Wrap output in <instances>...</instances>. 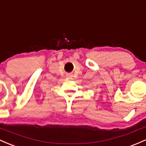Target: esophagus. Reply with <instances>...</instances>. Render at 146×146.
Returning a JSON list of instances; mask_svg holds the SVG:
<instances>
[{"mask_svg":"<svg viewBox=\"0 0 146 146\" xmlns=\"http://www.w3.org/2000/svg\"><path fill=\"white\" fill-rule=\"evenodd\" d=\"M67 77L72 78V74H67Z\"/></svg>","mask_w":146,"mask_h":146,"instance_id":"1","label":"esophagus"}]
</instances>
